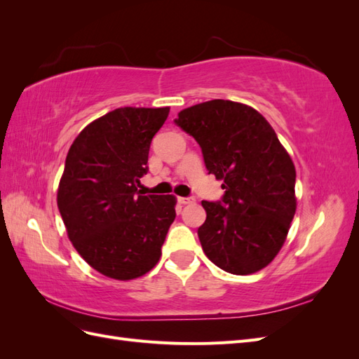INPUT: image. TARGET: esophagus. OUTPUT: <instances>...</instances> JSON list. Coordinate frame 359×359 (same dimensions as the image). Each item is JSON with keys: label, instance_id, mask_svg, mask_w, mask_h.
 <instances>
[{"label": "esophagus", "instance_id": "1", "mask_svg": "<svg viewBox=\"0 0 359 359\" xmlns=\"http://www.w3.org/2000/svg\"><path fill=\"white\" fill-rule=\"evenodd\" d=\"M178 202L181 205H189V203H193L194 199L193 198H178Z\"/></svg>", "mask_w": 359, "mask_h": 359}]
</instances>
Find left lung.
<instances>
[{
    "label": "left lung",
    "instance_id": "obj_1",
    "mask_svg": "<svg viewBox=\"0 0 359 359\" xmlns=\"http://www.w3.org/2000/svg\"><path fill=\"white\" fill-rule=\"evenodd\" d=\"M175 124L199 144L208 173L223 181L222 201H202L206 220L198 235L206 257L236 276L265 268L297 211L295 166L274 128L253 107L220 99L181 111Z\"/></svg>",
    "mask_w": 359,
    "mask_h": 359
}]
</instances>
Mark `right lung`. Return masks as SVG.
<instances>
[{
  "mask_svg": "<svg viewBox=\"0 0 359 359\" xmlns=\"http://www.w3.org/2000/svg\"><path fill=\"white\" fill-rule=\"evenodd\" d=\"M169 107H118L74 139L58 187V210L73 247L100 274L132 280L161 256L177 199L137 187Z\"/></svg>",
  "mask_w": 359,
  "mask_h": 359,
  "instance_id": "right-lung-1",
  "label": "right lung"
}]
</instances>
